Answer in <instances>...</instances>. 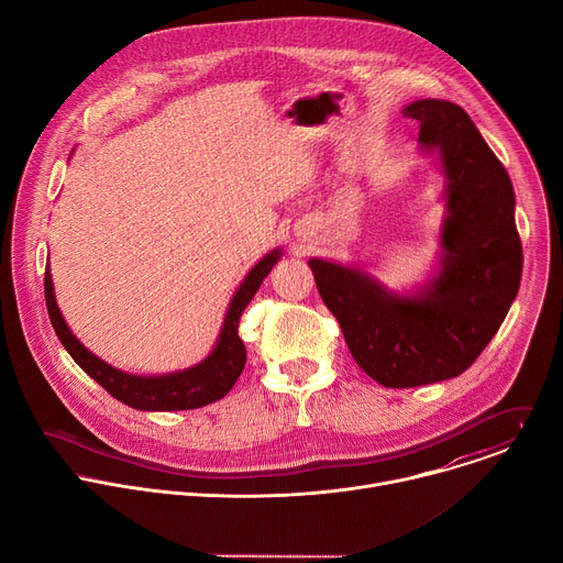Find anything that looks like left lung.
Masks as SVG:
<instances>
[{"label":"left lung","instance_id":"8db88e82","mask_svg":"<svg viewBox=\"0 0 563 563\" xmlns=\"http://www.w3.org/2000/svg\"><path fill=\"white\" fill-rule=\"evenodd\" d=\"M404 113L419 122V151L443 176L428 278L396 291L356 263H307L354 361L383 387L463 374L501 328L523 265L512 183L467 113L443 100H417Z\"/></svg>","mask_w":563,"mask_h":563}]
</instances>
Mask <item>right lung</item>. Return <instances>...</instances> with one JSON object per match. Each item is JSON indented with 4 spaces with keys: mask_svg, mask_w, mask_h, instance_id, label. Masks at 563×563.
<instances>
[{
    "mask_svg": "<svg viewBox=\"0 0 563 563\" xmlns=\"http://www.w3.org/2000/svg\"><path fill=\"white\" fill-rule=\"evenodd\" d=\"M283 258V250L276 247L265 254L243 278L233 291L229 307L224 311V320L220 325V334L211 347V352L196 365L167 372V374H133L118 369L87 350L79 339L70 332L66 320L57 307L51 265H46L44 276V294L53 330L70 354V358L82 367L93 380H98L120 404L142 410V412H176V410H196L205 408L213 400L227 396V391L238 380L240 372L245 367L247 350L238 336V323L245 307L256 296L263 280L269 276L274 265Z\"/></svg>",
    "mask_w": 563,
    "mask_h": 563,
    "instance_id": "1",
    "label": "right lung"
}]
</instances>
